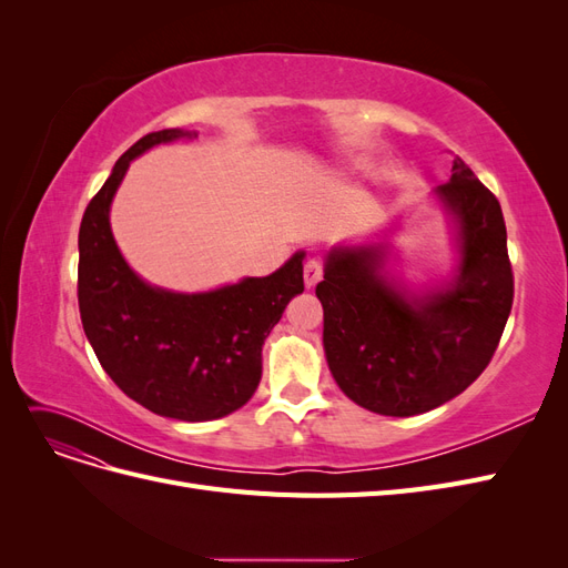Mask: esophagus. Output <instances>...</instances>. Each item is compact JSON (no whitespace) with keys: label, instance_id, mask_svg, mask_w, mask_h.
Returning <instances> with one entry per match:
<instances>
[{"label":"esophagus","instance_id":"1","mask_svg":"<svg viewBox=\"0 0 568 568\" xmlns=\"http://www.w3.org/2000/svg\"><path fill=\"white\" fill-rule=\"evenodd\" d=\"M303 280H305V286L313 288L320 280H322V263L317 261V257H311V261L305 263L303 267Z\"/></svg>","mask_w":568,"mask_h":568}]
</instances>
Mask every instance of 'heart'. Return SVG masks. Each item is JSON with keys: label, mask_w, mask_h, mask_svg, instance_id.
Wrapping results in <instances>:
<instances>
[{"label": "heart", "mask_w": 568, "mask_h": 568, "mask_svg": "<svg viewBox=\"0 0 568 568\" xmlns=\"http://www.w3.org/2000/svg\"><path fill=\"white\" fill-rule=\"evenodd\" d=\"M348 165H351V168H363V165H365V161H363V159H353Z\"/></svg>", "instance_id": "1"}]
</instances>
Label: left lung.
I'll return each mask as SVG.
<instances>
[{
    "label": "left lung",
    "instance_id": "1",
    "mask_svg": "<svg viewBox=\"0 0 568 568\" xmlns=\"http://www.w3.org/2000/svg\"><path fill=\"white\" fill-rule=\"evenodd\" d=\"M453 217V282L407 291L386 277V244L336 246L315 294L324 355L338 388L376 415L412 417L471 386L500 343L514 301L500 201L459 156L436 189Z\"/></svg>",
    "mask_w": 568,
    "mask_h": 568
}]
</instances>
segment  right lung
<instances>
[{"mask_svg": "<svg viewBox=\"0 0 568 568\" xmlns=\"http://www.w3.org/2000/svg\"><path fill=\"white\" fill-rule=\"evenodd\" d=\"M196 132L144 134L111 170L80 222L78 305L101 367L153 415L211 422L244 407L261 384L263 343L288 301L303 294L298 251L267 277L203 294H175L136 277L111 232V201L144 151Z\"/></svg>", "mask_w": 568, "mask_h": 568, "instance_id": "obj_1", "label": "right lung"}]
</instances>
